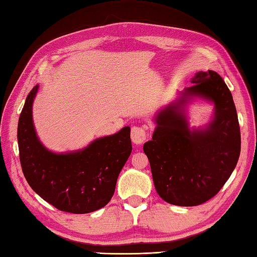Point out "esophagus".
Here are the masks:
<instances>
[{
  "instance_id": "obj_1",
  "label": "esophagus",
  "mask_w": 257,
  "mask_h": 257,
  "mask_svg": "<svg viewBox=\"0 0 257 257\" xmlns=\"http://www.w3.org/2000/svg\"><path fill=\"white\" fill-rule=\"evenodd\" d=\"M147 139V130L145 125H134L132 128V140L136 145L144 144Z\"/></svg>"
}]
</instances>
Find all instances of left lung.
<instances>
[{
  "label": "left lung",
  "instance_id": "obj_1",
  "mask_svg": "<svg viewBox=\"0 0 257 257\" xmlns=\"http://www.w3.org/2000/svg\"><path fill=\"white\" fill-rule=\"evenodd\" d=\"M191 83L182 99L159 112L152 140L144 146L158 194L180 206L200 205L219 193L241 154L236 108L224 80L209 70L196 74ZM189 95L215 102V119L205 131L191 132L179 110Z\"/></svg>",
  "mask_w": 257,
  "mask_h": 257
}]
</instances>
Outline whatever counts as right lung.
Segmentation results:
<instances>
[{
    "mask_svg": "<svg viewBox=\"0 0 257 257\" xmlns=\"http://www.w3.org/2000/svg\"><path fill=\"white\" fill-rule=\"evenodd\" d=\"M38 86L31 90L20 114L18 141L22 171L30 187L56 209L84 214L105 206L132 154L130 128L95 140L84 150L56 155L38 141L32 105Z\"/></svg>",
    "mask_w": 257,
    "mask_h": 257,
    "instance_id": "obj_1",
    "label": "right lung"
}]
</instances>
